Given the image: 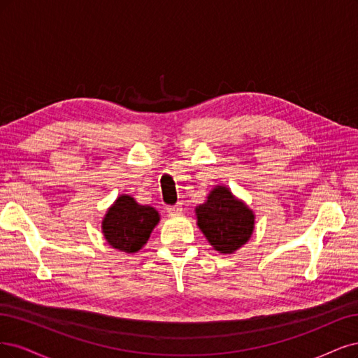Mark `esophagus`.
Instances as JSON below:
<instances>
[{"label":"esophagus","instance_id":"obj_1","mask_svg":"<svg viewBox=\"0 0 358 358\" xmlns=\"http://www.w3.org/2000/svg\"><path fill=\"white\" fill-rule=\"evenodd\" d=\"M166 211H168L171 215H180V214L182 213V205H181V203L171 205V206H168Z\"/></svg>","mask_w":358,"mask_h":358}]
</instances>
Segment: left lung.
Instances as JSON below:
<instances>
[{"label":"left lung","instance_id":"obj_1","mask_svg":"<svg viewBox=\"0 0 358 358\" xmlns=\"http://www.w3.org/2000/svg\"><path fill=\"white\" fill-rule=\"evenodd\" d=\"M196 217L205 238L223 255L247 244L255 230V213L224 186H215L206 202L196 206Z\"/></svg>","mask_w":358,"mask_h":358}]
</instances>
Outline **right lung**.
<instances>
[{
    "instance_id": "right-lung-1",
    "label": "right lung",
    "mask_w": 358,
    "mask_h": 358,
    "mask_svg": "<svg viewBox=\"0 0 358 358\" xmlns=\"http://www.w3.org/2000/svg\"><path fill=\"white\" fill-rule=\"evenodd\" d=\"M159 220L153 206L140 205L132 196L122 194L103 217L102 234L113 248L131 255L147 244Z\"/></svg>"
}]
</instances>
